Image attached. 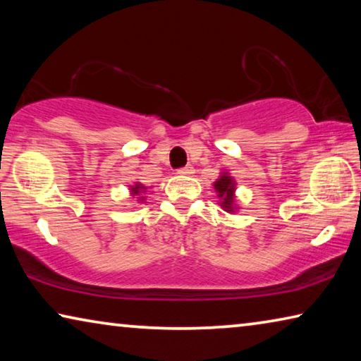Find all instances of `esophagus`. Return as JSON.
<instances>
[{
    "mask_svg": "<svg viewBox=\"0 0 361 361\" xmlns=\"http://www.w3.org/2000/svg\"><path fill=\"white\" fill-rule=\"evenodd\" d=\"M178 173H180V175H192V173H194V169H192L191 166H186V167L180 169Z\"/></svg>",
    "mask_w": 361,
    "mask_h": 361,
    "instance_id": "esophagus-1",
    "label": "esophagus"
}]
</instances>
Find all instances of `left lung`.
<instances>
[{
	"instance_id": "obj_1",
	"label": "left lung",
	"mask_w": 361,
	"mask_h": 361,
	"mask_svg": "<svg viewBox=\"0 0 361 361\" xmlns=\"http://www.w3.org/2000/svg\"><path fill=\"white\" fill-rule=\"evenodd\" d=\"M213 188H215V192L218 195V205L221 207L224 212L228 213H235L239 210V205H237L235 200V188L237 183L232 178L229 172H221L218 176L216 181L213 183Z\"/></svg>"
}]
</instances>
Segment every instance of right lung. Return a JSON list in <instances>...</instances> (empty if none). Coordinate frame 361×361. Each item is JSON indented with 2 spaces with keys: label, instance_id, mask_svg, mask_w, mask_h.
Listing matches in <instances>:
<instances>
[{
  "label": "right lung",
  "instance_id": "right-lung-1",
  "mask_svg": "<svg viewBox=\"0 0 361 361\" xmlns=\"http://www.w3.org/2000/svg\"><path fill=\"white\" fill-rule=\"evenodd\" d=\"M146 191H148V188L143 186L140 181H135V185L130 186V195L133 199H137L138 204L146 202V195H145Z\"/></svg>",
  "mask_w": 361,
  "mask_h": 361
}]
</instances>
